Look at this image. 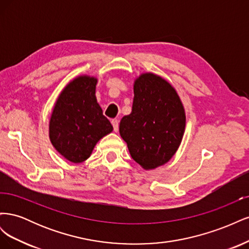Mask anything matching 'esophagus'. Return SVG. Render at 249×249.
I'll list each match as a JSON object with an SVG mask.
<instances>
[{
    "instance_id": "34e87169",
    "label": "esophagus",
    "mask_w": 249,
    "mask_h": 249,
    "mask_svg": "<svg viewBox=\"0 0 249 249\" xmlns=\"http://www.w3.org/2000/svg\"><path fill=\"white\" fill-rule=\"evenodd\" d=\"M112 125H113V130H114V132H117L118 131V120L117 119H112L111 122Z\"/></svg>"
}]
</instances>
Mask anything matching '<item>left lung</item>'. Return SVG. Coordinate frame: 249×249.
Masks as SVG:
<instances>
[{"label":"left lung","instance_id":"obj_1","mask_svg":"<svg viewBox=\"0 0 249 249\" xmlns=\"http://www.w3.org/2000/svg\"><path fill=\"white\" fill-rule=\"evenodd\" d=\"M185 125L183 104L166 80L150 72L136 79L132 112L119 124L134 161L146 170L167 163L182 142Z\"/></svg>","mask_w":249,"mask_h":249}]
</instances>
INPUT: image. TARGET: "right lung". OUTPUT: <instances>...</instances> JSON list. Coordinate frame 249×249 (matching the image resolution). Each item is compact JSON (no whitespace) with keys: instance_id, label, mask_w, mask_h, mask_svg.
Wrapping results in <instances>:
<instances>
[{"instance_id":"obj_1","label":"right lung","mask_w":249,"mask_h":249,"mask_svg":"<svg viewBox=\"0 0 249 249\" xmlns=\"http://www.w3.org/2000/svg\"><path fill=\"white\" fill-rule=\"evenodd\" d=\"M93 77L81 76L66 85L53 109L50 139L53 146L72 163L87 160L100 139L113 126L96 102Z\"/></svg>"}]
</instances>
